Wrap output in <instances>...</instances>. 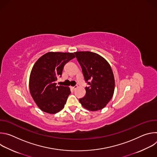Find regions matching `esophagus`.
<instances>
[{
  "label": "esophagus",
  "mask_w": 157,
  "mask_h": 157,
  "mask_svg": "<svg viewBox=\"0 0 157 157\" xmlns=\"http://www.w3.org/2000/svg\"><path fill=\"white\" fill-rule=\"evenodd\" d=\"M78 88V86H73V87H71V89H73V90H75L76 89H77Z\"/></svg>",
  "instance_id": "1"
}]
</instances>
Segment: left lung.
I'll return each mask as SVG.
<instances>
[{
    "label": "left lung",
    "instance_id": "8db88e82",
    "mask_svg": "<svg viewBox=\"0 0 157 157\" xmlns=\"http://www.w3.org/2000/svg\"><path fill=\"white\" fill-rule=\"evenodd\" d=\"M80 64L85 81L86 95L79 102L85 109L97 111L105 107L113 98L115 79L109 63L101 55L91 52L75 53Z\"/></svg>",
    "mask_w": 157,
    "mask_h": 157
}]
</instances>
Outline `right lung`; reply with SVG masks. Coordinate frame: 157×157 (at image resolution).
<instances>
[{"mask_svg":"<svg viewBox=\"0 0 157 157\" xmlns=\"http://www.w3.org/2000/svg\"><path fill=\"white\" fill-rule=\"evenodd\" d=\"M75 58L73 53L48 52L34 64L29 78L30 94L42 111L56 114L61 110L71 93L67 86H56L64 64Z\"/></svg>","mask_w":157,"mask_h":157,"instance_id":"obj_1","label":"right lung"}]
</instances>
